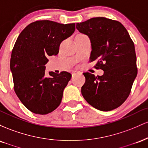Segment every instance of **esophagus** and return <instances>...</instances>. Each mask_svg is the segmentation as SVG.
Instances as JSON below:
<instances>
[{"mask_svg":"<svg viewBox=\"0 0 148 148\" xmlns=\"http://www.w3.org/2000/svg\"><path fill=\"white\" fill-rule=\"evenodd\" d=\"M79 72H78V71H73L72 72V76H75V75H76V74H79Z\"/></svg>","mask_w":148,"mask_h":148,"instance_id":"obj_1","label":"esophagus"}]
</instances>
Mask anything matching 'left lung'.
Masks as SVG:
<instances>
[{
  "mask_svg": "<svg viewBox=\"0 0 148 148\" xmlns=\"http://www.w3.org/2000/svg\"><path fill=\"white\" fill-rule=\"evenodd\" d=\"M76 29L88 35L92 51L90 61H97L102 76L84 73L81 94L99 111H108L125 102L137 76L135 47L126 28L118 21L95 17L76 23Z\"/></svg>",
  "mask_w": 148,
  "mask_h": 148,
  "instance_id": "1",
  "label": "left lung"
}]
</instances>
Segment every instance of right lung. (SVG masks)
I'll list each match as a JSON object with an SVG mask.
<instances>
[{
    "mask_svg": "<svg viewBox=\"0 0 148 148\" xmlns=\"http://www.w3.org/2000/svg\"><path fill=\"white\" fill-rule=\"evenodd\" d=\"M74 30L75 23L36 21L22 30L15 42L10 59L14 89L22 103L34 113L48 114L62 101L72 74L49 72L50 76H46L45 64L47 57L56 56L61 42Z\"/></svg>",
    "mask_w": 148,
    "mask_h": 148,
    "instance_id": "1",
    "label": "right lung"
}]
</instances>
